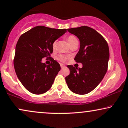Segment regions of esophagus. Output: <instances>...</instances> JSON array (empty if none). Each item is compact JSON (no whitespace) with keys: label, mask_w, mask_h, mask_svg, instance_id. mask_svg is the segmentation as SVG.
Segmentation results:
<instances>
[{"label":"esophagus","mask_w":128,"mask_h":128,"mask_svg":"<svg viewBox=\"0 0 128 128\" xmlns=\"http://www.w3.org/2000/svg\"><path fill=\"white\" fill-rule=\"evenodd\" d=\"M60 67H61V68H62V69H63V68L65 67V66H64V64H60Z\"/></svg>","instance_id":"esophagus-1"}]
</instances>
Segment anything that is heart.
Instances as JSON below:
<instances>
[{
	"label": "heart",
	"instance_id": "obj_1",
	"mask_svg": "<svg viewBox=\"0 0 128 128\" xmlns=\"http://www.w3.org/2000/svg\"><path fill=\"white\" fill-rule=\"evenodd\" d=\"M67 40L69 42V44H70V47L72 46L74 44H78V40L76 36H74V35H69L68 36L67 38ZM56 41H54V42L52 44V48L53 49H54L56 48ZM59 59L62 62H64V61L65 60V58L64 57V56H59Z\"/></svg>",
	"mask_w": 128,
	"mask_h": 128
}]
</instances>
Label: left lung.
<instances>
[{
	"label": "left lung",
	"mask_w": 128,
	"mask_h": 128,
	"mask_svg": "<svg viewBox=\"0 0 128 128\" xmlns=\"http://www.w3.org/2000/svg\"><path fill=\"white\" fill-rule=\"evenodd\" d=\"M68 31L77 36L80 41L79 50L74 59L82 63L83 67L68 65L70 74L65 78L66 84L74 94H87L100 84L107 72L108 44L100 34L88 26L70 28Z\"/></svg>",
	"instance_id": "1"
}]
</instances>
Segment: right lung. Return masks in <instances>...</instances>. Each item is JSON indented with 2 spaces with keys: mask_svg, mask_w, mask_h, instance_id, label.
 <instances>
[{
  "mask_svg": "<svg viewBox=\"0 0 128 128\" xmlns=\"http://www.w3.org/2000/svg\"><path fill=\"white\" fill-rule=\"evenodd\" d=\"M66 29H56L38 26L22 34L15 49L14 68L22 84L30 92L40 94L49 90L60 70L59 63L51 58L52 44L66 32ZM44 57H50L51 64L42 62Z\"/></svg>",
  "mask_w": 128,
  "mask_h": 128,
  "instance_id": "obj_1",
  "label": "right lung"
}]
</instances>
